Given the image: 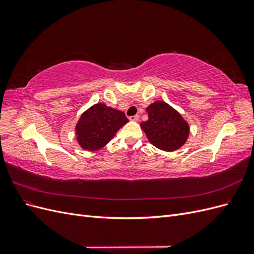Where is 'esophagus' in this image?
I'll return each mask as SVG.
<instances>
[{
  "label": "esophagus",
  "instance_id": "obj_1",
  "mask_svg": "<svg viewBox=\"0 0 254 254\" xmlns=\"http://www.w3.org/2000/svg\"><path fill=\"white\" fill-rule=\"evenodd\" d=\"M129 120L132 121V122H137L140 120V115L139 114H135V115H132V117H129Z\"/></svg>",
  "mask_w": 254,
  "mask_h": 254
}]
</instances>
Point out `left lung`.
<instances>
[{
    "instance_id": "left-lung-1",
    "label": "left lung",
    "mask_w": 254,
    "mask_h": 254,
    "mask_svg": "<svg viewBox=\"0 0 254 254\" xmlns=\"http://www.w3.org/2000/svg\"><path fill=\"white\" fill-rule=\"evenodd\" d=\"M146 112L148 120L140 125L153 146L164 151H175L187 143L189 123L171 105L157 101L146 108Z\"/></svg>"
}]
</instances>
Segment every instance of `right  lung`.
Segmentation results:
<instances>
[{
	"label": "right lung",
	"instance_id": "obj_1",
	"mask_svg": "<svg viewBox=\"0 0 254 254\" xmlns=\"http://www.w3.org/2000/svg\"><path fill=\"white\" fill-rule=\"evenodd\" d=\"M125 113L98 103L84 111L75 126L76 140L82 149L95 151L108 144L126 125Z\"/></svg>",
	"mask_w": 254,
	"mask_h": 254
}]
</instances>
